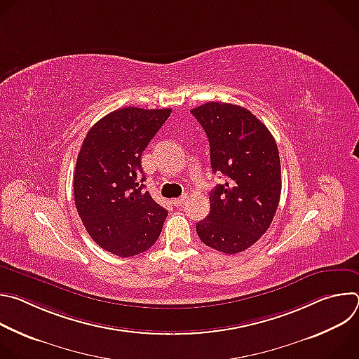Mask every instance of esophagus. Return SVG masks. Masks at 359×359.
Listing matches in <instances>:
<instances>
[{
  "label": "esophagus",
  "instance_id": "esophagus-1",
  "mask_svg": "<svg viewBox=\"0 0 359 359\" xmlns=\"http://www.w3.org/2000/svg\"><path fill=\"white\" fill-rule=\"evenodd\" d=\"M186 200H187V196H182V197L173 198V200H172V203L175 204V206H177V208H182V206H183V204L186 203Z\"/></svg>",
  "mask_w": 359,
  "mask_h": 359
}]
</instances>
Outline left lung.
Instances as JSON below:
<instances>
[{
	"instance_id": "8db88e82",
	"label": "left lung",
	"mask_w": 359,
	"mask_h": 359,
	"mask_svg": "<svg viewBox=\"0 0 359 359\" xmlns=\"http://www.w3.org/2000/svg\"><path fill=\"white\" fill-rule=\"evenodd\" d=\"M209 137L215 173L226 177L210 193V215L196 224L200 240L226 254L251 247L270 227L281 194L277 143L248 109L224 102L193 108Z\"/></svg>"
}]
</instances>
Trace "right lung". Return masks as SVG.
Segmentation results:
<instances>
[{
    "instance_id": "1",
    "label": "right lung",
    "mask_w": 359,
    "mask_h": 359,
    "mask_svg": "<svg viewBox=\"0 0 359 359\" xmlns=\"http://www.w3.org/2000/svg\"><path fill=\"white\" fill-rule=\"evenodd\" d=\"M170 114V108H122L97 121L83 139L75 206L93 241L119 257L150 248L166 220L168 210L144 190L140 158Z\"/></svg>"
}]
</instances>
